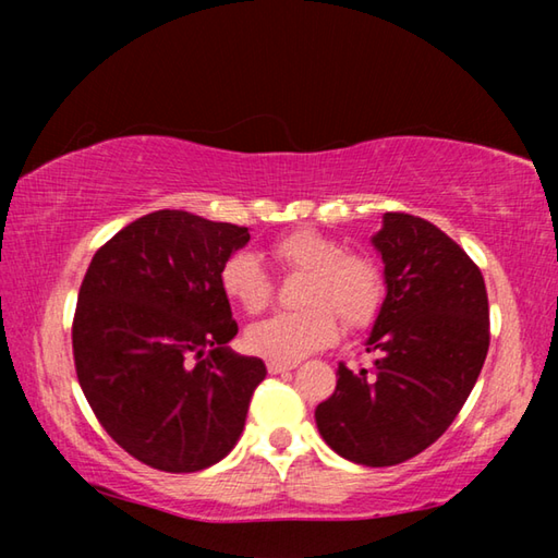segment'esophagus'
I'll return each instance as SVG.
<instances>
[{
    "instance_id": "obj_1",
    "label": "esophagus",
    "mask_w": 558,
    "mask_h": 558,
    "mask_svg": "<svg viewBox=\"0 0 558 558\" xmlns=\"http://www.w3.org/2000/svg\"><path fill=\"white\" fill-rule=\"evenodd\" d=\"M290 369H295V364H292V362H272V359H268V372L270 374H286Z\"/></svg>"
}]
</instances>
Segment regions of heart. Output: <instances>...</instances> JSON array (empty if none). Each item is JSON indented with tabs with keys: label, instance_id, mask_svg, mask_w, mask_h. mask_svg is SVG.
Returning <instances> with one entry per match:
<instances>
[{
	"label": "heart",
	"instance_id": "obj_1",
	"mask_svg": "<svg viewBox=\"0 0 558 558\" xmlns=\"http://www.w3.org/2000/svg\"><path fill=\"white\" fill-rule=\"evenodd\" d=\"M280 266L307 272L302 286V310L278 313L245 329V344L272 362H300L339 337L342 315L352 327L369 325L381 307V270L362 253H344L342 245L313 229L280 235L272 243ZM223 295L243 313L256 315L268 307L272 280L256 253L241 251L219 272Z\"/></svg>",
	"mask_w": 558,
	"mask_h": 558
}]
</instances>
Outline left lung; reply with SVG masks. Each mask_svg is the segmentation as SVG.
I'll return each instance as SVG.
<instances>
[{"label":"left lung","mask_w":558,"mask_h":558,"mask_svg":"<svg viewBox=\"0 0 558 558\" xmlns=\"http://www.w3.org/2000/svg\"><path fill=\"white\" fill-rule=\"evenodd\" d=\"M372 245L386 282L364 342L374 369L339 364L315 421L337 456L386 468L418 456L456 421L485 364L489 307L483 272L430 221L384 214Z\"/></svg>","instance_id":"1"}]
</instances>
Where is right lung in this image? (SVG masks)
<instances>
[{"label":"right lung","instance_id":"obj_1","mask_svg":"<svg viewBox=\"0 0 558 558\" xmlns=\"http://www.w3.org/2000/svg\"><path fill=\"white\" fill-rule=\"evenodd\" d=\"M248 241L245 226L162 209L118 231L86 270L75 374L108 436L149 468H211L241 438L268 372L229 347L239 325L219 272Z\"/></svg>","mask_w":558,"mask_h":558}]
</instances>
